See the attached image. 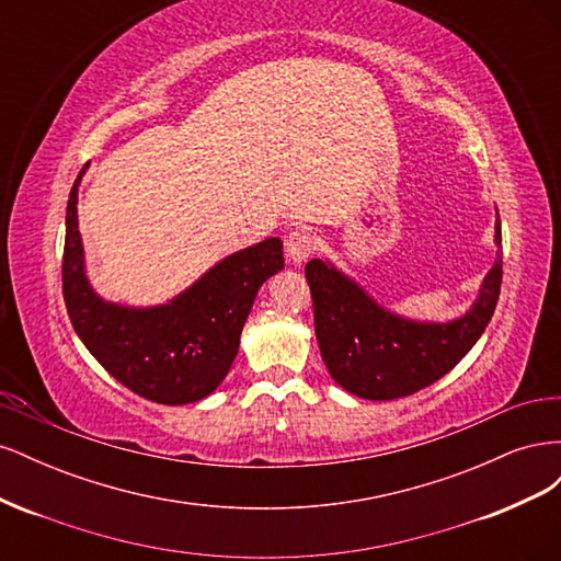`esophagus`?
<instances>
[{
  "instance_id": "obj_1",
  "label": "esophagus",
  "mask_w": 561,
  "mask_h": 561,
  "mask_svg": "<svg viewBox=\"0 0 561 561\" xmlns=\"http://www.w3.org/2000/svg\"><path fill=\"white\" fill-rule=\"evenodd\" d=\"M313 250H316V241H313V236L307 229H297V231H293L290 236H287L285 254H287V260H290L293 264H304V262H307L311 257Z\"/></svg>"
}]
</instances>
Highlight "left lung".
Returning a JSON list of instances; mask_svg holds the SVG:
<instances>
[{
	"label": "left lung",
	"instance_id": "8db88e82",
	"mask_svg": "<svg viewBox=\"0 0 561 561\" xmlns=\"http://www.w3.org/2000/svg\"><path fill=\"white\" fill-rule=\"evenodd\" d=\"M496 262L470 309L451 320H416L386 309L330 260H311L316 339L330 377L365 400H396L445 377L478 344L494 316L501 278V219L494 225Z\"/></svg>",
	"mask_w": 561,
	"mask_h": 561
}]
</instances>
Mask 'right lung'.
Wrapping results in <instances>:
<instances>
[{
    "mask_svg": "<svg viewBox=\"0 0 561 561\" xmlns=\"http://www.w3.org/2000/svg\"><path fill=\"white\" fill-rule=\"evenodd\" d=\"M67 201L62 295L72 328L110 375L151 402L190 404L225 381L260 287L285 266L283 241L266 239L215 262L190 287L154 307L100 297L79 233V184Z\"/></svg>",
    "mask_w": 561,
    "mask_h": 561,
    "instance_id": "1",
    "label": "right lung"
}]
</instances>
